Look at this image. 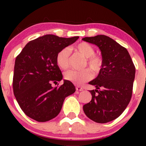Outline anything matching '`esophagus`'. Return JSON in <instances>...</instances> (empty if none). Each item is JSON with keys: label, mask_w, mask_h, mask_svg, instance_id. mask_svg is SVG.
I'll use <instances>...</instances> for the list:
<instances>
[{"label": "esophagus", "mask_w": 146, "mask_h": 146, "mask_svg": "<svg viewBox=\"0 0 146 146\" xmlns=\"http://www.w3.org/2000/svg\"><path fill=\"white\" fill-rule=\"evenodd\" d=\"M76 90L77 91H82L83 90V88H82L80 86H76Z\"/></svg>", "instance_id": "34e87169"}]
</instances>
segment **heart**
<instances>
[{"label":"heart","mask_w":146,"mask_h":146,"mask_svg":"<svg viewBox=\"0 0 146 146\" xmlns=\"http://www.w3.org/2000/svg\"><path fill=\"white\" fill-rule=\"evenodd\" d=\"M75 49L80 53L85 58H86V63L90 68L93 71H98L102 65V59L100 56L95 55V50L90 44L83 42L79 43L75 46ZM70 50L68 48L62 49L56 55L57 65L62 70L67 69L69 66V58ZM65 79L70 81L76 84H82L83 83L88 81L92 78V72L89 70L86 69L81 71H76L74 70L66 72L64 74Z\"/></svg>","instance_id":"1"}]
</instances>
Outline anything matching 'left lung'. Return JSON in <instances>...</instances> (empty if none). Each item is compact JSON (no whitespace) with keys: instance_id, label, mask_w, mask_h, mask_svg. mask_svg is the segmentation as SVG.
Wrapping results in <instances>:
<instances>
[{"instance_id":"left-lung-1","label":"left lung","mask_w":146,"mask_h":146,"mask_svg":"<svg viewBox=\"0 0 146 146\" xmlns=\"http://www.w3.org/2000/svg\"><path fill=\"white\" fill-rule=\"evenodd\" d=\"M82 40L96 45L101 51L102 65L98 76L89 82L92 100L84 105L88 117L97 123H107L125 110L132 95L135 68L127 49L105 35L85 37Z\"/></svg>"}]
</instances>
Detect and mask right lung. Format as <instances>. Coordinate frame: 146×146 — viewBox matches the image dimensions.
<instances>
[{
	"mask_svg": "<svg viewBox=\"0 0 146 146\" xmlns=\"http://www.w3.org/2000/svg\"><path fill=\"white\" fill-rule=\"evenodd\" d=\"M78 38L42 36L27 43L16 58L13 92L27 116L40 122L50 120L58 115L65 98L75 92V86L66 80L59 87L53 88L52 83L62 80L57 54Z\"/></svg>",
	"mask_w": 146,
	"mask_h": 146,
	"instance_id": "add662e5",
	"label": "right lung"
}]
</instances>
